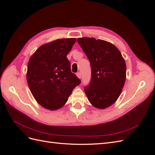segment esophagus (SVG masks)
I'll use <instances>...</instances> for the list:
<instances>
[{"instance_id":"esophagus-1","label":"esophagus","mask_w":155,"mask_h":155,"mask_svg":"<svg viewBox=\"0 0 155 155\" xmlns=\"http://www.w3.org/2000/svg\"><path fill=\"white\" fill-rule=\"evenodd\" d=\"M76 75H77V76L78 77V78L81 79V73H80V72H78V73L76 74Z\"/></svg>"}]
</instances>
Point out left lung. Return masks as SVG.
I'll return each instance as SVG.
<instances>
[{"label":"left lung","instance_id":"left-lung-1","mask_svg":"<svg viewBox=\"0 0 155 155\" xmlns=\"http://www.w3.org/2000/svg\"><path fill=\"white\" fill-rule=\"evenodd\" d=\"M91 63V79L85 92L98 109L110 107L119 97L126 79V64L120 50L106 41L89 37L77 39Z\"/></svg>","mask_w":155,"mask_h":155}]
</instances>
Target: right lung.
Returning <instances> with one entry per match:
<instances>
[{
    "mask_svg": "<svg viewBox=\"0 0 155 155\" xmlns=\"http://www.w3.org/2000/svg\"><path fill=\"white\" fill-rule=\"evenodd\" d=\"M76 41V38L57 39L42 45L28 63V85L37 103L46 109L62 107L73 89L81 83L71 72L67 58Z\"/></svg>",
    "mask_w": 155,
    "mask_h": 155,
    "instance_id": "1",
    "label": "right lung"
}]
</instances>
